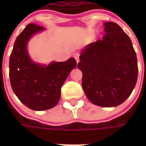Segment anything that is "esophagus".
Masks as SVG:
<instances>
[{
    "instance_id": "34e87169",
    "label": "esophagus",
    "mask_w": 146,
    "mask_h": 146,
    "mask_svg": "<svg viewBox=\"0 0 146 146\" xmlns=\"http://www.w3.org/2000/svg\"><path fill=\"white\" fill-rule=\"evenodd\" d=\"M74 58H76V62H77V63L80 62V53H74Z\"/></svg>"
}]
</instances>
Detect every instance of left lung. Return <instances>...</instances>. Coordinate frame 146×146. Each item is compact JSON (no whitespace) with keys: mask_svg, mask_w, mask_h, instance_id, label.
Here are the masks:
<instances>
[{"mask_svg":"<svg viewBox=\"0 0 146 146\" xmlns=\"http://www.w3.org/2000/svg\"><path fill=\"white\" fill-rule=\"evenodd\" d=\"M102 40L93 42L80 56L82 87L88 99L102 107H115L132 93L138 76L137 59L129 36L117 23H104Z\"/></svg>","mask_w":146,"mask_h":146,"instance_id":"left-lung-1","label":"left lung"}]
</instances>
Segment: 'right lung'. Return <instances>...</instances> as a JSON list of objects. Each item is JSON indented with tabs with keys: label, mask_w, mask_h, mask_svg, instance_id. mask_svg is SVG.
<instances>
[{
	"label": "right lung",
	"mask_w": 146,
	"mask_h": 146,
	"mask_svg": "<svg viewBox=\"0 0 146 146\" xmlns=\"http://www.w3.org/2000/svg\"><path fill=\"white\" fill-rule=\"evenodd\" d=\"M44 27L30 23L18 36L9 58V80L17 98L33 110L54 107L60 100L61 88L70 71L76 66V59L40 64L31 60L27 44Z\"/></svg>",
	"instance_id": "right-lung-1"
}]
</instances>
